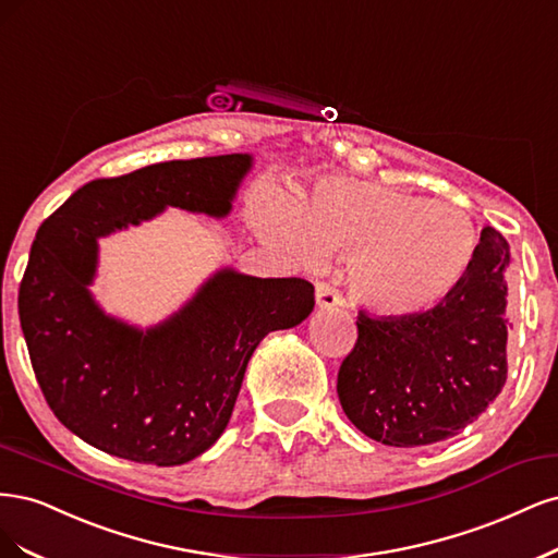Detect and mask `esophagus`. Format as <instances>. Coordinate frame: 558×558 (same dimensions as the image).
Segmentation results:
<instances>
[{
    "label": "esophagus",
    "instance_id": "esophagus-1",
    "mask_svg": "<svg viewBox=\"0 0 558 558\" xmlns=\"http://www.w3.org/2000/svg\"><path fill=\"white\" fill-rule=\"evenodd\" d=\"M315 296L319 308H336V305L343 303V296H340V292L327 280H319L315 284Z\"/></svg>",
    "mask_w": 558,
    "mask_h": 558
}]
</instances>
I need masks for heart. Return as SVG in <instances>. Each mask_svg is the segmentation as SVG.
Masks as SVG:
<instances>
[{"mask_svg":"<svg viewBox=\"0 0 558 558\" xmlns=\"http://www.w3.org/2000/svg\"><path fill=\"white\" fill-rule=\"evenodd\" d=\"M253 222L266 241L305 259H350L354 299L391 319L438 311L480 255L469 213L359 181L319 183L296 210L278 194H262Z\"/></svg>","mask_w":558,"mask_h":558,"instance_id":"heart-1","label":"heart"}]
</instances>
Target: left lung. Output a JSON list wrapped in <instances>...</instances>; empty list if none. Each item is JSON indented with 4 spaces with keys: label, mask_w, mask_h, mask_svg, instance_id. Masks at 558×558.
Returning a JSON list of instances; mask_svg holds the SVG:
<instances>
[{
    "label": "left lung",
    "mask_w": 558,
    "mask_h": 558,
    "mask_svg": "<svg viewBox=\"0 0 558 558\" xmlns=\"http://www.w3.org/2000/svg\"><path fill=\"white\" fill-rule=\"evenodd\" d=\"M510 245L484 227L473 274L438 311L412 317L356 315V343L338 368L348 420L391 447L452 438L498 397L508 377Z\"/></svg>",
    "instance_id": "obj_1"
}]
</instances>
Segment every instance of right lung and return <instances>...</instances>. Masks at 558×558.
I'll use <instances>...</instances> for the list:
<instances>
[{"label":"right lung","instance_id":"obj_1","mask_svg":"<svg viewBox=\"0 0 558 558\" xmlns=\"http://www.w3.org/2000/svg\"><path fill=\"white\" fill-rule=\"evenodd\" d=\"M250 155L175 159L83 185L39 227L17 292L29 362L56 417L106 454L185 463L220 438L250 356L315 308L303 278L220 271L167 325L136 331L89 299L97 236L165 206L227 215Z\"/></svg>","mask_w":558,"mask_h":558}]
</instances>
